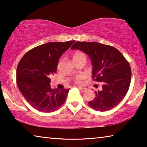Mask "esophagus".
Instances as JSON below:
<instances>
[{
	"instance_id": "1",
	"label": "esophagus",
	"mask_w": 147,
	"mask_h": 147,
	"mask_svg": "<svg viewBox=\"0 0 147 147\" xmlns=\"http://www.w3.org/2000/svg\"><path fill=\"white\" fill-rule=\"evenodd\" d=\"M79 90L81 92H84L87 90V89L85 88H79Z\"/></svg>"
}]
</instances>
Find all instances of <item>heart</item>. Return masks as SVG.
Returning a JSON list of instances; mask_svg holds the SVG:
<instances>
[{
  "label": "heart",
  "mask_w": 147,
  "mask_h": 147,
  "mask_svg": "<svg viewBox=\"0 0 147 147\" xmlns=\"http://www.w3.org/2000/svg\"><path fill=\"white\" fill-rule=\"evenodd\" d=\"M86 59V56L84 55L83 53H80V52H76L74 54L73 59L74 61L75 62L76 61H78L80 59ZM84 78V76L82 75V74H78V75L75 76L73 79V81L74 83H75L76 84H80L82 83V80Z\"/></svg>",
  "instance_id": "heart-1"
}]
</instances>
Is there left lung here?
<instances>
[{
	"mask_svg": "<svg viewBox=\"0 0 147 147\" xmlns=\"http://www.w3.org/2000/svg\"><path fill=\"white\" fill-rule=\"evenodd\" d=\"M71 49H78L87 54L93 65L92 78L102 83L100 91L88 104L96 111L113 108L123 100L128 91L131 76L130 65L115 47L96 42L78 41Z\"/></svg>",
	"mask_w": 147,
	"mask_h": 147,
	"instance_id": "left-lung-1",
	"label": "left lung"
}]
</instances>
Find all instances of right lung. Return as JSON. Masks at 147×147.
I'll use <instances>...</instances> for the list:
<instances>
[{
	"label": "right lung",
	"mask_w": 147,
	"mask_h": 147,
	"mask_svg": "<svg viewBox=\"0 0 147 147\" xmlns=\"http://www.w3.org/2000/svg\"><path fill=\"white\" fill-rule=\"evenodd\" d=\"M74 41L50 42L24 54L17 68V84L27 102L37 110L53 112L66 100L69 89H51V76L56 73L59 59Z\"/></svg>",
	"instance_id": "add662e5"
}]
</instances>
